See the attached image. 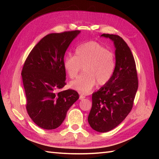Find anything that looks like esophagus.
<instances>
[{"label":"esophagus","mask_w":159,"mask_h":159,"mask_svg":"<svg viewBox=\"0 0 159 159\" xmlns=\"http://www.w3.org/2000/svg\"><path fill=\"white\" fill-rule=\"evenodd\" d=\"M84 98H85V95H83V94H80V97H79V99H83Z\"/></svg>","instance_id":"1"}]
</instances>
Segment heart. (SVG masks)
<instances>
[{
  "label": "heart",
  "mask_w": 159,
  "mask_h": 159,
  "mask_svg": "<svg viewBox=\"0 0 159 159\" xmlns=\"http://www.w3.org/2000/svg\"><path fill=\"white\" fill-rule=\"evenodd\" d=\"M75 53L76 56H67L64 62L66 73L71 79L76 78L84 67L85 74L70 83L74 90L88 93L97 83L103 85L111 79L116 66L112 51L98 42L90 41L79 45Z\"/></svg>",
  "instance_id": "heart-1"
}]
</instances>
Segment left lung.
I'll list each match as a JSON object with an SVG mask.
<instances>
[{
    "mask_svg": "<svg viewBox=\"0 0 159 159\" xmlns=\"http://www.w3.org/2000/svg\"><path fill=\"white\" fill-rule=\"evenodd\" d=\"M114 41L116 66L111 79L92 95L88 123L93 130L106 133L125 119L133 108L138 88L136 64L130 48L118 35L103 34Z\"/></svg>",
    "mask_w": 159,
    "mask_h": 159,
    "instance_id": "1",
    "label": "left lung"
}]
</instances>
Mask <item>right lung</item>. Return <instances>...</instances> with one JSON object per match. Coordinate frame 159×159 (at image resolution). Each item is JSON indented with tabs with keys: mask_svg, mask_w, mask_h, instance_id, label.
<instances>
[{
	"mask_svg": "<svg viewBox=\"0 0 159 159\" xmlns=\"http://www.w3.org/2000/svg\"><path fill=\"white\" fill-rule=\"evenodd\" d=\"M79 34L75 30L48 34L35 45L23 65L21 74L27 113L38 126L45 130L58 128L79 98L76 90L60 91L66 84L64 54Z\"/></svg>",
	"mask_w": 159,
	"mask_h": 159,
	"instance_id": "add662e5",
	"label": "right lung"
}]
</instances>
